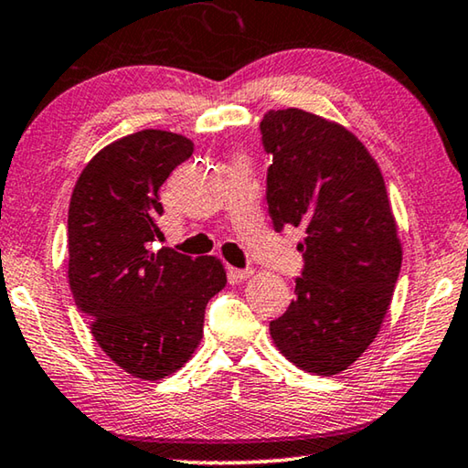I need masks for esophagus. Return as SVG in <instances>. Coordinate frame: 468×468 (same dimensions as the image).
<instances>
[{
    "instance_id": "obj_1",
    "label": "esophagus",
    "mask_w": 468,
    "mask_h": 468,
    "mask_svg": "<svg viewBox=\"0 0 468 468\" xmlns=\"http://www.w3.org/2000/svg\"><path fill=\"white\" fill-rule=\"evenodd\" d=\"M254 272V271H243V269H233V266H229V277L231 279H235V281H246L250 274Z\"/></svg>"
}]
</instances>
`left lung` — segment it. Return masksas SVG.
<instances>
[{"label": "left lung", "mask_w": 468, "mask_h": 468, "mask_svg": "<svg viewBox=\"0 0 468 468\" xmlns=\"http://www.w3.org/2000/svg\"><path fill=\"white\" fill-rule=\"evenodd\" d=\"M261 133L272 225L306 235L295 298L271 337L302 370L337 375L373 344L402 266L383 175L354 133L303 110H271Z\"/></svg>", "instance_id": "1"}]
</instances>
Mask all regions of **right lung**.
<instances>
[{
  "mask_svg": "<svg viewBox=\"0 0 468 468\" xmlns=\"http://www.w3.org/2000/svg\"><path fill=\"white\" fill-rule=\"evenodd\" d=\"M194 154L176 133L145 129L103 147L83 168L69 207V281L100 347L129 375L165 379L196 352L206 303L227 285L214 256L158 241V189Z\"/></svg>",
  "mask_w": 468,
  "mask_h": 468,
  "instance_id": "right-lung-1",
  "label": "right lung"
}]
</instances>
